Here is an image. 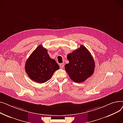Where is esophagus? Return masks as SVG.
Wrapping results in <instances>:
<instances>
[{
	"instance_id": "obj_1",
	"label": "esophagus",
	"mask_w": 123,
	"mask_h": 123,
	"mask_svg": "<svg viewBox=\"0 0 123 123\" xmlns=\"http://www.w3.org/2000/svg\"><path fill=\"white\" fill-rule=\"evenodd\" d=\"M60 68H63V67H64V63H61L60 64Z\"/></svg>"
}]
</instances>
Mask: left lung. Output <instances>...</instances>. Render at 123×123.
I'll use <instances>...</instances> for the list:
<instances>
[{"mask_svg": "<svg viewBox=\"0 0 123 123\" xmlns=\"http://www.w3.org/2000/svg\"><path fill=\"white\" fill-rule=\"evenodd\" d=\"M69 63L65 69L75 82L81 83L91 76L95 68V62L88 50L83 45L68 55Z\"/></svg>", "mask_w": 123, "mask_h": 123, "instance_id": "left-lung-1", "label": "left lung"}]
</instances>
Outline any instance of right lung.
<instances>
[{
  "label": "right lung",
  "instance_id": "1",
  "mask_svg": "<svg viewBox=\"0 0 123 123\" xmlns=\"http://www.w3.org/2000/svg\"><path fill=\"white\" fill-rule=\"evenodd\" d=\"M25 68L32 80L43 83L49 80L60 67L55 60L50 58L47 49L40 45L29 57Z\"/></svg>",
  "mask_w": 123,
  "mask_h": 123
}]
</instances>
